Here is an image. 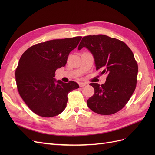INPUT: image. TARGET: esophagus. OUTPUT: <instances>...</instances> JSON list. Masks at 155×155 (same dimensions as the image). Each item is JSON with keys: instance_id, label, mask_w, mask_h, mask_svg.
<instances>
[{"instance_id": "1", "label": "esophagus", "mask_w": 155, "mask_h": 155, "mask_svg": "<svg viewBox=\"0 0 155 155\" xmlns=\"http://www.w3.org/2000/svg\"><path fill=\"white\" fill-rule=\"evenodd\" d=\"M85 85H86V83H83V82H80V83H79V87H83L84 86H85Z\"/></svg>"}]
</instances>
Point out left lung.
<instances>
[{
	"instance_id": "1",
	"label": "left lung",
	"mask_w": 155,
	"mask_h": 155,
	"mask_svg": "<svg viewBox=\"0 0 155 155\" xmlns=\"http://www.w3.org/2000/svg\"><path fill=\"white\" fill-rule=\"evenodd\" d=\"M87 48L94 59L96 70L107 74L101 85L90 83L94 94L87 104L101 115H110L125 107L136 88L138 67L133 51L124 42L105 35L83 37L78 50Z\"/></svg>"
}]
</instances>
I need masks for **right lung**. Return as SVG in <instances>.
Segmentation results:
<instances>
[{
	"label": "right lung",
	"mask_w": 155,
	"mask_h": 155,
	"mask_svg": "<svg viewBox=\"0 0 155 155\" xmlns=\"http://www.w3.org/2000/svg\"><path fill=\"white\" fill-rule=\"evenodd\" d=\"M81 37L50 40L27 49L21 57L15 76L18 93L26 105L42 117H54L64 110L68 94L79 88L73 81L54 78L55 70L64 67L70 51Z\"/></svg>",
	"instance_id": "right-lung-1"
}]
</instances>
